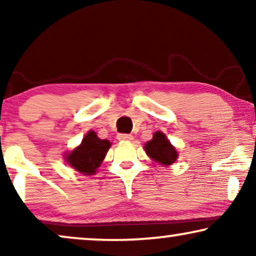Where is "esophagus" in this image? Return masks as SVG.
I'll use <instances>...</instances> for the list:
<instances>
[{"mask_svg":"<svg viewBox=\"0 0 256 256\" xmlns=\"http://www.w3.org/2000/svg\"><path fill=\"white\" fill-rule=\"evenodd\" d=\"M118 138L120 140V141H132V136L130 134H118Z\"/></svg>","mask_w":256,"mask_h":256,"instance_id":"obj_1","label":"esophagus"}]
</instances>
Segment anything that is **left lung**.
<instances>
[{
	"instance_id": "1",
	"label": "left lung",
	"mask_w": 256,
	"mask_h": 256,
	"mask_svg": "<svg viewBox=\"0 0 256 256\" xmlns=\"http://www.w3.org/2000/svg\"><path fill=\"white\" fill-rule=\"evenodd\" d=\"M146 152L150 158L164 166L172 164L177 160V152L170 144L169 140L160 132H156L152 136V141L146 142Z\"/></svg>"
}]
</instances>
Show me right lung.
Instances as JSON below:
<instances>
[{"label": "right lung", "instance_id": "1", "mask_svg": "<svg viewBox=\"0 0 256 256\" xmlns=\"http://www.w3.org/2000/svg\"><path fill=\"white\" fill-rule=\"evenodd\" d=\"M110 146L108 140H101L90 130L84 138L82 144L68 156V164L84 174H93L100 166Z\"/></svg>", "mask_w": 256, "mask_h": 256}]
</instances>
